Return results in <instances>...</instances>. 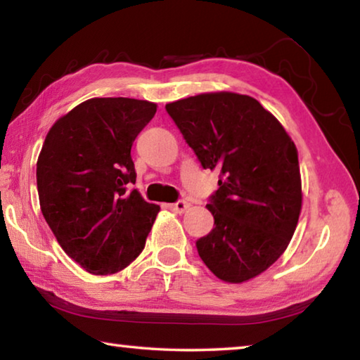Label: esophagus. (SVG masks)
<instances>
[{
  "instance_id": "34e87169",
  "label": "esophagus",
  "mask_w": 360,
  "mask_h": 360,
  "mask_svg": "<svg viewBox=\"0 0 360 360\" xmlns=\"http://www.w3.org/2000/svg\"><path fill=\"white\" fill-rule=\"evenodd\" d=\"M167 207L172 212H175V214H184V212L188 209V202L186 201H179L175 204H169Z\"/></svg>"
}]
</instances>
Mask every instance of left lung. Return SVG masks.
Returning <instances> with one entry per match:
<instances>
[{
	"label": "left lung",
	"mask_w": 360,
	"mask_h": 360,
	"mask_svg": "<svg viewBox=\"0 0 360 360\" xmlns=\"http://www.w3.org/2000/svg\"><path fill=\"white\" fill-rule=\"evenodd\" d=\"M204 169L220 170L207 204L215 220L196 243L217 278L240 284L285 252L302 214L297 146L273 113L249 96L205 92L166 105Z\"/></svg>",
	"instance_id": "8db88e82"
}]
</instances>
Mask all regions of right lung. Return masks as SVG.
Wrapping results in <instances>:
<instances>
[{
	"label": "right lung",
	"instance_id": "1",
	"mask_svg": "<svg viewBox=\"0 0 360 360\" xmlns=\"http://www.w3.org/2000/svg\"><path fill=\"white\" fill-rule=\"evenodd\" d=\"M158 105L107 97L76 105L49 129L37 162L39 207L70 258L96 276L115 274L143 250L159 205L135 184L132 143Z\"/></svg>",
	"mask_w": 360,
	"mask_h": 360
}]
</instances>
